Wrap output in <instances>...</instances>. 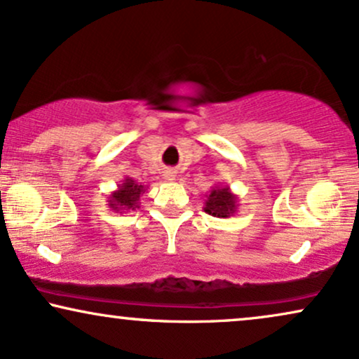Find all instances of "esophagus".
<instances>
[{
    "label": "esophagus",
    "instance_id": "1",
    "mask_svg": "<svg viewBox=\"0 0 359 359\" xmlns=\"http://www.w3.org/2000/svg\"><path fill=\"white\" fill-rule=\"evenodd\" d=\"M165 178H166L168 181H175V180H176V172H175V171H166V172H165Z\"/></svg>",
    "mask_w": 359,
    "mask_h": 359
}]
</instances>
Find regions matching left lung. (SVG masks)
Instances as JSON below:
<instances>
[{"label":"left lung","instance_id":"8db88e82","mask_svg":"<svg viewBox=\"0 0 359 359\" xmlns=\"http://www.w3.org/2000/svg\"><path fill=\"white\" fill-rule=\"evenodd\" d=\"M208 215L215 218H229L236 213L238 210V196L229 187H215L210 194H206L205 208Z\"/></svg>","mask_w":359,"mask_h":359}]
</instances>
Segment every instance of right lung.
<instances>
[{
  "mask_svg": "<svg viewBox=\"0 0 359 359\" xmlns=\"http://www.w3.org/2000/svg\"><path fill=\"white\" fill-rule=\"evenodd\" d=\"M148 189V184H141L133 178H125L121 184H118L116 191H113L108 198V208L116 213H126L130 210L140 208V198Z\"/></svg>",
  "mask_w": 359,
  "mask_h": 359,
  "instance_id": "right-lung-1",
  "label": "right lung"
}]
</instances>
